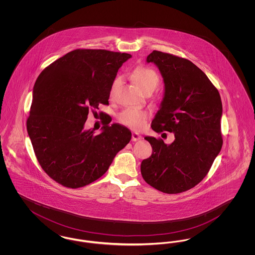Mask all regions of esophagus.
Here are the masks:
<instances>
[{
    "mask_svg": "<svg viewBox=\"0 0 255 255\" xmlns=\"http://www.w3.org/2000/svg\"><path fill=\"white\" fill-rule=\"evenodd\" d=\"M141 137H142V136L138 133H132V140H133V141H137V140L141 139Z\"/></svg>",
    "mask_w": 255,
    "mask_h": 255,
    "instance_id": "obj_1",
    "label": "esophagus"
}]
</instances>
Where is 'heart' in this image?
Wrapping results in <instances>:
<instances>
[{"mask_svg":"<svg viewBox=\"0 0 255 255\" xmlns=\"http://www.w3.org/2000/svg\"><path fill=\"white\" fill-rule=\"evenodd\" d=\"M133 79L143 92L148 90H155L158 84V76L157 73L148 67H138L133 73ZM120 82V78H116L113 82L111 93L113 94L114 90ZM148 113L143 110L135 108H126L120 113L118 119L122 124L129 126L133 129H139L144 125Z\"/></svg>","mask_w":255,"mask_h":255,"instance_id":"1","label":"heart"}]
</instances>
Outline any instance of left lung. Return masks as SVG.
I'll use <instances>...</instances> for the list:
<instances>
[{
  "label": "left lung",
  "instance_id": "1",
  "mask_svg": "<svg viewBox=\"0 0 255 255\" xmlns=\"http://www.w3.org/2000/svg\"><path fill=\"white\" fill-rule=\"evenodd\" d=\"M147 63H154L164 82V95L151 127L174 133L166 144L145 136L153 152L140 165L142 178L154 188L177 194L197 185L210 169L223 145V106L218 90L191 61L153 50Z\"/></svg>",
  "mask_w": 255,
  "mask_h": 255
}]
</instances>
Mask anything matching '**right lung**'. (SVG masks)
<instances>
[{
	"instance_id": "obj_1",
	"label": "right lung",
	"mask_w": 255,
	"mask_h": 255,
	"mask_svg": "<svg viewBox=\"0 0 255 255\" xmlns=\"http://www.w3.org/2000/svg\"><path fill=\"white\" fill-rule=\"evenodd\" d=\"M128 53L74 49L39 74L26 129L41 167L55 182L78 188L97 181L131 140L119 123L101 133L84 130L90 109L109 104L110 92Z\"/></svg>"
}]
</instances>
